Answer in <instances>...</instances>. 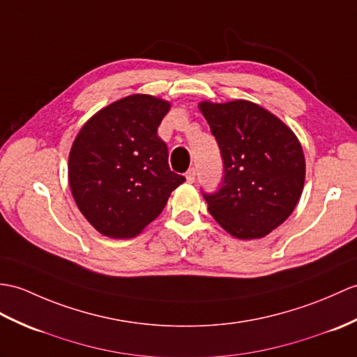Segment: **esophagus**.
I'll list each match as a JSON object with an SVG mask.
<instances>
[{
	"mask_svg": "<svg viewBox=\"0 0 357 357\" xmlns=\"http://www.w3.org/2000/svg\"><path fill=\"white\" fill-rule=\"evenodd\" d=\"M185 179H187V182H195V179H196V169H195V167H190V169L187 170Z\"/></svg>",
	"mask_w": 357,
	"mask_h": 357,
	"instance_id": "1",
	"label": "esophagus"
}]
</instances>
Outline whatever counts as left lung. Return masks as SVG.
<instances>
[{"label":"left lung","mask_w":357,"mask_h":357,"mask_svg":"<svg viewBox=\"0 0 357 357\" xmlns=\"http://www.w3.org/2000/svg\"><path fill=\"white\" fill-rule=\"evenodd\" d=\"M223 160L216 193H204L208 211L237 238L268 236L300 201L305 161L296 135L275 115L248 100L199 103Z\"/></svg>","instance_id":"1"}]
</instances>
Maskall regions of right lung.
Returning a JSON list of instances; mask_svg holds the SVG:
<instances>
[{
  "mask_svg": "<svg viewBox=\"0 0 357 357\" xmlns=\"http://www.w3.org/2000/svg\"><path fill=\"white\" fill-rule=\"evenodd\" d=\"M170 103L134 94L107 105L80 129L68 158V179L80 213L112 238L139 234L160 216L185 181L169 167L156 135Z\"/></svg>",
  "mask_w": 357,
  "mask_h": 357,
  "instance_id": "right-lung-1",
  "label": "right lung"
}]
</instances>
